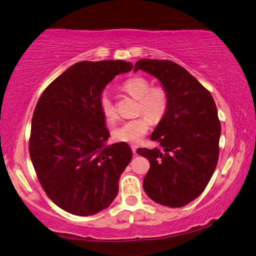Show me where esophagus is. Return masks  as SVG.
Listing matches in <instances>:
<instances>
[{"label": "esophagus", "instance_id": "1", "mask_svg": "<svg viewBox=\"0 0 256 256\" xmlns=\"http://www.w3.org/2000/svg\"><path fill=\"white\" fill-rule=\"evenodd\" d=\"M131 148H132L133 154H134V155H136V144H132Z\"/></svg>", "mask_w": 256, "mask_h": 256}]
</instances>
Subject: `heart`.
I'll list each match as a JSON object with an SVG mask.
<instances>
[{"label":"heart","mask_w":256,"mask_h":256,"mask_svg":"<svg viewBox=\"0 0 256 256\" xmlns=\"http://www.w3.org/2000/svg\"><path fill=\"white\" fill-rule=\"evenodd\" d=\"M144 77H132L123 84V90L138 100V114H144L136 118L125 120L112 131V138L116 141L128 144H136L142 139L150 128V120L158 123L164 118L168 109V91L162 86H152ZM100 112L107 122L117 118V110L110 96L104 92L99 99ZM148 117L147 118L146 116Z\"/></svg>","instance_id":"b5f03b06"}]
</instances>
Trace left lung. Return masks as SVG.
<instances>
[{"instance_id":"1","label":"left lung","mask_w":256,"mask_h":256,"mask_svg":"<svg viewBox=\"0 0 256 256\" xmlns=\"http://www.w3.org/2000/svg\"><path fill=\"white\" fill-rule=\"evenodd\" d=\"M139 70L155 76L168 91V109L150 139L160 148H138L150 168L144 179L149 198L168 208H182L200 196L216 171L221 124L208 90L170 60H138Z\"/></svg>"}]
</instances>
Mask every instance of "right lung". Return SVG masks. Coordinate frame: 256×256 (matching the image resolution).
Masks as SVG:
<instances>
[{"label":"right lung","mask_w":256,"mask_h":256,"mask_svg":"<svg viewBox=\"0 0 256 256\" xmlns=\"http://www.w3.org/2000/svg\"><path fill=\"white\" fill-rule=\"evenodd\" d=\"M133 68L123 60L80 62L48 84L32 120L30 155L48 197L88 216L107 208L131 162L126 142L107 144L99 99L106 85Z\"/></svg>","instance_id":"1"}]
</instances>
